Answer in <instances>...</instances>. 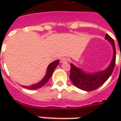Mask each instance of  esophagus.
<instances>
[{
  "mask_svg": "<svg viewBox=\"0 0 121 121\" xmlns=\"http://www.w3.org/2000/svg\"><path fill=\"white\" fill-rule=\"evenodd\" d=\"M61 63H67L68 61V59L67 58H61Z\"/></svg>",
  "mask_w": 121,
  "mask_h": 121,
  "instance_id": "obj_1",
  "label": "esophagus"
}]
</instances>
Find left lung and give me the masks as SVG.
I'll use <instances>...</instances> for the list:
<instances>
[{"mask_svg":"<svg viewBox=\"0 0 121 121\" xmlns=\"http://www.w3.org/2000/svg\"><path fill=\"white\" fill-rule=\"evenodd\" d=\"M105 39L112 45L113 50L112 61L106 69L93 73H87L81 69L74 66L73 63L70 64L71 71L69 77L74 85L79 89L86 91L95 90L104 84L113 73L116 59L115 45L113 39L108 34L105 35Z\"/></svg>","mask_w":121,"mask_h":121,"instance_id":"obj_1","label":"left lung"}]
</instances>
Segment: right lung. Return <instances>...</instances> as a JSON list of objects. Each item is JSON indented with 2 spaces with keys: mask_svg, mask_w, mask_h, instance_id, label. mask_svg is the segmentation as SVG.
Segmentation results:
<instances>
[{
  "mask_svg": "<svg viewBox=\"0 0 121 121\" xmlns=\"http://www.w3.org/2000/svg\"><path fill=\"white\" fill-rule=\"evenodd\" d=\"M59 62H60V60H56L54 61H53L52 63H50L48 66L47 69V73L45 74L44 78L41 80L39 82H37V84H32L31 86H22L23 87H25L26 89H39L41 87H43L44 85H45L48 81V80L50 79V78L52 76L53 72L54 71V69L56 68V67L59 64Z\"/></svg>",
  "mask_w": 121,
  "mask_h": 121,
  "instance_id": "1",
  "label": "right lung"
}]
</instances>
